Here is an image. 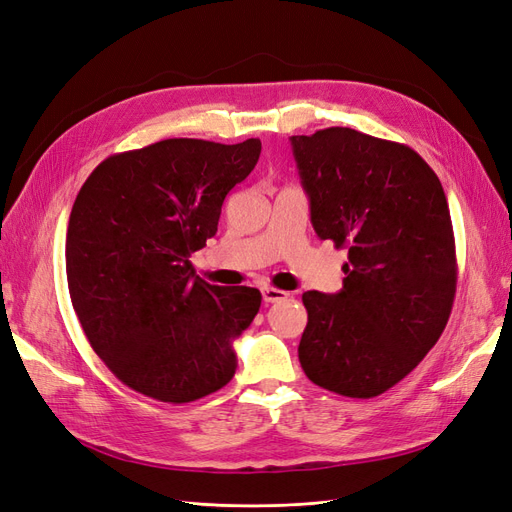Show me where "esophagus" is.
Instances as JSON below:
<instances>
[{"label":"esophagus","mask_w":512,"mask_h":512,"mask_svg":"<svg viewBox=\"0 0 512 512\" xmlns=\"http://www.w3.org/2000/svg\"><path fill=\"white\" fill-rule=\"evenodd\" d=\"M286 298H288V292H284V290L269 288V286L262 288V301L264 303H279V301H286Z\"/></svg>","instance_id":"1"}]
</instances>
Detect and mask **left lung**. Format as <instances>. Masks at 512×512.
I'll use <instances>...</instances> for the list:
<instances>
[{"mask_svg":"<svg viewBox=\"0 0 512 512\" xmlns=\"http://www.w3.org/2000/svg\"><path fill=\"white\" fill-rule=\"evenodd\" d=\"M320 239L347 248L343 290L303 294L305 375L373 398L424 360L453 307L457 262L445 190L415 150L347 127L292 135Z\"/></svg>","mask_w":512,"mask_h":512,"instance_id":"1","label":"left lung"}]
</instances>
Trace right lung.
I'll list each match as a JSON object with an SVG mask.
<instances>
[{"instance_id": "obj_1", "label": "right lung", "mask_w": 512, "mask_h": 512, "mask_svg": "<svg viewBox=\"0 0 512 512\" xmlns=\"http://www.w3.org/2000/svg\"><path fill=\"white\" fill-rule=\"evenodd\" d=\"M260 139H163L88 175L65 243L67 286L88 343L131 390L182 404L233 379V341L256 288L211 286L190 256L218 231L224 197L258 163Z\"/></svg>"}]
</instances>
